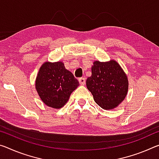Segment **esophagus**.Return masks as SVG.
Returning <instances> with one entry per match:
<instances>
[{"instance_id":"obj_1","label":"esophagus","mask_w":159,"mask_h":159,"mask_svg":"<svg viewBox=\"0 0 159 159\" xmlns=\"http://www.w3.org/2000/svg\"><path fill=\"white\" fill-rule=\"evenodd\" d=\"M79 83H80V84H81V85H84L85 83V78H84V77L79 78Z\"/></svg>"}]
</instances>
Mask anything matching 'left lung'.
Returning a JSON list of instances; mask_svg holds the SVG:
<instances>
[{
    "label": "left lung",
    "mask_w": 159,
    "mask_h": 159,
    "mask_svg": "<svg viewBox=\"0 0 159 159\" xmlns=\"http://www.w3.org/2000/svg\"><path fill=\"white\" fill-rule=\"evenodd\" d=\"M92 75L86 80L87 89L95 102L104 110H112L122 102L127 94L128 79L120 64L115 60L95 61Z\"/></svg>",
    "instance_id": "obj_1"
}]
</instances>
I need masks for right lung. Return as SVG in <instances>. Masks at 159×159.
Wrapping results in <instances>:
<instances>
[{"instance_id": "1", "label": "right lung", "mask_w": 159, "mask_h": 159, "mask_svg": "<svg viewBox=\"0 0 159 159\" xmlns=\"http://www.w3.org/2000/svg\"><path fill=\"white\" fill-rule=\"evenodd\" d=\"M79 83L61 61L44 63L35 80V88L45 105L59 109L66 104Z\"/></svg>"}]
</instances>
